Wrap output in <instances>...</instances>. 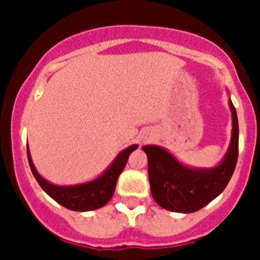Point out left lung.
<instances>
[{
    "instance_id": "8db88e82",
    "label": "left lung",
    "mask_w": 260,
    "mask_h": 260,
    "mask_svg": "<svg viewBox=\"0 0 260 260\" xmlns=\"http://www.w3.org/2000/svg\"><path fill=\"white\" fill-rule=\"evenodd\" d=\"M232 138L228 152L217 167L190 168L158 146H143L148 158L151 192L160 207L172 212L191 213L219 197L236 169L238 158V119L233 103Z\"/></svg>"
}]
</instances>
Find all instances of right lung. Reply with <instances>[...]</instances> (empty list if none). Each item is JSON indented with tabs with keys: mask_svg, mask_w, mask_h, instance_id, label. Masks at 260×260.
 <instances>
[{
	"mask_svg": "<svg viewBox=\"0 0 260 260\" xmlns=\"http://www.w3.org/2000/svg\"><path fill=\"white\" fill-rule=\"evenodd\" d=\"M137 148L138 144H133L123 150L122 152H119L118 156L114 158V161L110 164V167L96 180L73 186H58L44 180L36 171L28 148H27V157H28V164L32 174L39 182V185L41 186V189L44 190L50 198L54 199L57 203H59L68 210L86 212V211L98 210L110 201V198L113 197L119 174L127 162L128 156Z\"/></svg>",
	"mask_w": 260,
	"mask_h": 260,
	"instance_id": "right-lung-1",
	"label": "right lung"
}]
</instances>
